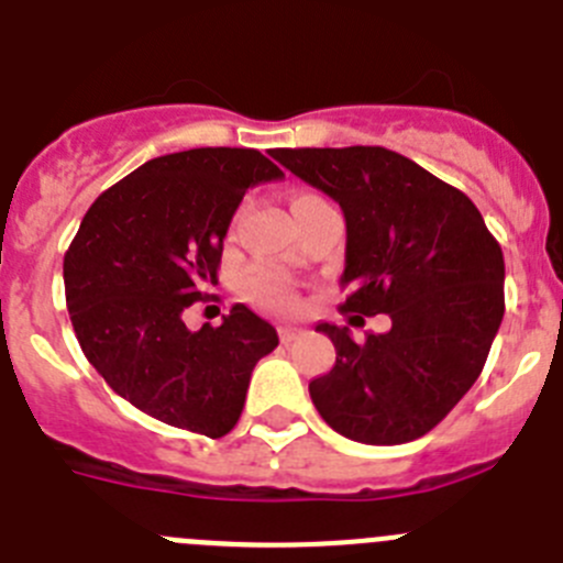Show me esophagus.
<instances>
[{"mask_svg":"<svg viewBox=\"0 0 563 563\" xmlns=\"http://www.w3.org/2000/svg\"><path fill=\"white\" fill-rule=\"evenodd\" d=\"M277 333H280L283 344H288V341H294L297 335H302V328H297V324H280V330H277Z\"/></svg>","mask_w":563,"mask_h":563,"instance_id":"esophagus-1","label":"esophagus"}]
</instances>
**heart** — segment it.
<instances>
[{"instance_id": "1", "label": "heart", "mask_w": 563, "mask_h": 563, "mask_svg": "<svg viewBox=\"0 0 563 563\" xmlns=\"http://www.w3.org/2000/svg\"><path fill=\"white\" fill-rule=\"evenodd\" d=\"M308 197H311V194H297V197L291 199V205L302 202V199ZM246 297H250L252 302H257V306L272 308V311H291V308L297 306V294H294L291 280H288L283 272L275 269L252 272V275L246 277Z\"/></svg>"}]
</instances>
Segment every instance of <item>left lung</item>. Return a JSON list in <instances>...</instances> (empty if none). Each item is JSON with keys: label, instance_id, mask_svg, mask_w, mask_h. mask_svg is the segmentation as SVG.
I'll list each match as a JSON object with an SVG mask.
<instances>
[{"label": "left lung", "instance_id": "left-lung-1", "mask_svg": "<svg viewBox=\"0 0 563 563\" xmlns=\"http://www.w3.org/2000/svg\"><path fill=\"white\" fill-rule=\"evenodd\" d=\"M277 163L344 210L341 311L388 313L391 328L355 341L322 322L335 346L308 391L335 433L402 444L433 430L481 375L500 330L503 250L459 188L383 146L275 150Z\"/></svg>", "mask_w": 563, "mask_h": 563}]
</instances>
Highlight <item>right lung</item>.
<instances>
[{
	"mask_svg": "<svg viewBox=\"0 0 563 563\" xmlns=\"http://www.w3.org/2000/svg\"><path fill=\"white\" fill-rule=\"evenodd\" d=\"M257 150L202 146L146 161L99 194L63 257L82 353L110 388L172 428L222 439L277 330L246 306L219 328L183 313L217 286L222 241L246 188L280 180Z\"/></svg>",
	"mask_w": 563,
	"mask_h": 563,
	"instance_id": "1",
	"label": "right lung"
}]
</instances>
